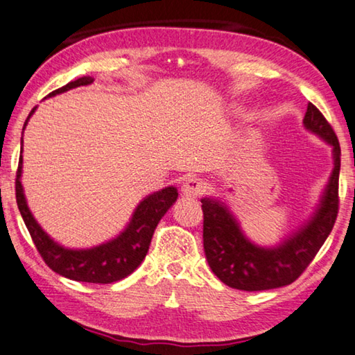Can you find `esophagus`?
<instances>
[{"instance_id":"34e87169","label":"esophagus","mask_w":355,"mask_h":355,"mask_svg":"<svg viewBox=\"0 0 355 355\" xmlns=\"http://www.w3.org/2000/svg\"><path fill=\"white\" fill-rule=\"evenodd\" d=\"M205 191H206V183L202 178H197V177L188 178L182 186V194L189 198H196L200 194H203Z\"/></svg>"}]
</instances>
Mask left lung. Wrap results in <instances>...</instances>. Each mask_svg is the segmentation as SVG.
Segmentation results:
<instances>
[{"label":"left lung","instance_id":"8db88e82","mask_svg":"<svg viewBox=\"0 0 355 355\" xmlns=\"http://www.w3.org/2000/svg\"><path fill=\"white\" fill-rule=\"evenodd\" d=\"M304 127L332 146L334 169L324 194L311 220L272 248L250 242L227 205L202 198L203 248L209 267L223 284L237 290L257 292L292 284L313 261L334 228L338 214L340 144L332 125L309 102Z\"/></svg>","mask_w":355,"mask_h":355}]
</instances>
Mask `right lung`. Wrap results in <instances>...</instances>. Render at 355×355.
I'll return each mask as SVG.
<instances>
[{
	"label": "right lung",
	"mask_w": 355,
	"mask_h": 355,
	"mask_svg": "<svg viewBox=\"0 0 355 355\" xmlns=\"http://www.w3.org/2000/svg\"><path fill=\"white\" fill-rule=\"evenodd\" d=\"M93 80V77H80V79L69 82L65 87L49 93L48 98L65 93L71 88L89 85ZM35 108L31 110L28 119L24 122V127L28 124L32 113L35 112ZM21 167L23 157L20 155L15 178V196L18 209H20L26 228H28L32 241H34L44 263H46L51 270H54L55 273L79 282L110 284V282L124 279L125 276L133 273L135 270L139 267V263L144 261L147 251H149L153 231H155L161 217H163L167 209L175 203V200L178 197L177 188H173V186L153 192V194L147 196L143 202L137 206V209H135L132 216V220L128 222L125 230L122 231L119 236H116L114 239L105 243H101L98 247L93 248L71 250L62 247V245L51 239V237L42 230L40 225L37 223L34 216H32L29 206L26 203L23 186L20 182Z\"/></svg>",
	"instance_id": "obj_1"
}]
</instances>
